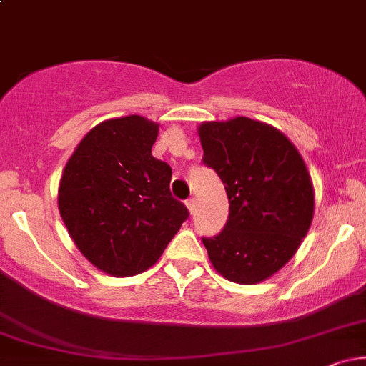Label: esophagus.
I'll list each match as a JSON object with an SVG mask.
<instances>
[{
  "label": "esophagus",
  "instance_id": "esophagus-1",
  "mask_svg": "<svg viewBox=\"0 0 366 366\" xmlns=\"http://www.w3.org/2000/svg\"><path fill=\"white\" fill-rule=\"evenodd\" d=\"M186 207H187V209H189V213H194V209H196V199L194 197H189V199L186 201Z\"/></svg>",
  "mask_w": 366,
  "mask_h": 366
}]
</instances>
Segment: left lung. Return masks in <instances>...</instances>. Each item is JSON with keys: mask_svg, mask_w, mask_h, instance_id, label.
Listing matches in <instances>:
<instances>
[{"mask_svg": "<svg viewBox=\"0 0 366 366\" xmlns=\"http://www.w3.org/2000/svg\"><path fill=\"white\" fill-rule=\"evenodd\" d=\"M204 165L229 197V220L203 237L213 268L230 282L267 280L296 254L315 212L310 172L279 129L236 117L197 127Z\"/></svg>", "mask_w": 366, "mask_h": 366, "instance_id": "1", "label": "left lung"}]
</instances>
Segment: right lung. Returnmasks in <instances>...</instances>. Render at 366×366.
Returning <instances> with one entry per match:
<instances>
[{
	"mask_svg": "<svg viewBox=\"0 0 366 366\" xmlns=\"http://www.w3.org/2000/svg\"><path fill=\"white\" fill-rule=\"evenodd\" d=\"M158 124L141 115L92 127L66 162L58 209L70 237L98 270H148L189 217L170 194L172 169L151 154Z\"/></svg>",
	"mask_w": 366,
	"mask_h": 366,
	"instance_id": "right-lung-1",
	"label": "right lung"
}]
</instances>
